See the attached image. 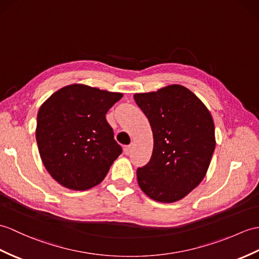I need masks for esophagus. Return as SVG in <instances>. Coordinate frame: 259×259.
Returning <instances> with one entry per match:
<instances>
[{
    "label": "esophagus",
    "instance_id": "1",
    "mask_svg": "<svg viewBox=\"0 0 259 259\" xmlns=\"http://www.w3.org/2000/svg\"><path fill=\"white\" fill-rule=\"evenodd\" d=\"M131 148H132V144H129V146H124L123 147L124 154H129L131 152Z\"/></svg>",
    "mask_w": 259,
    "mask_h": 259
}]
</instances>
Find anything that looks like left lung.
Returning <instances> with one entry per match:
<instances>
[{"label": "left lung", "mask_w": 259, "mask_h": 259, "mask_svg": "<svg viewBox=\"0 0 259 259\" xmlns=\"http://www.w3.org/2000/svg\"><path fill=\"white\" fill-rule=\"evenodd\" d=\"M134 97L153 132L151 159L137 170L138 183L154 201L177 202L207 172L216 144L213 118L205 105L181 85Z\"/></svg>", "instance_id": "obj_1"}]
</instances>
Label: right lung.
Returning <instances> with one entry per match:
<instances>
[{"instance_id":"right-lung-1","label":"right lung","mask_w":259,"mask_h":259,"mask_svg":"<svg viewBox=\"0 0 259 259\" xmlns=\"http://www.w3.org/2000/svg\"><path fill=\"white\" fill-rule=\"evenodd\" d=\"M122 98L82 83L54 93L37 113L36 141L54 180L70 190L98 185L122 152L106 113Z\"/></svg>"}]
</instances>
